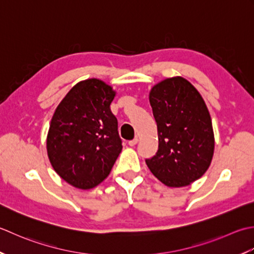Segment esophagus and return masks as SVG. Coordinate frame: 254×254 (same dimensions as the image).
<instances>
[{
	"instance_id": "obj_1",
	"label": "esophagus",
	"mask_w": 254,
	"mask_h": 254,
	"mask_svg": "<svg viewBox=\"0 0 254 254\" xmlns=\"http://www.w3.org/2000/svg\"><path fill=\"white\" fill-rule=\"evenodd\" d=\"M137 143H138V138H137V137H136V138H133L132 140H129V141H128V144H129V146H130V147L136 146Z\"/></svg>"
}]
</instances>
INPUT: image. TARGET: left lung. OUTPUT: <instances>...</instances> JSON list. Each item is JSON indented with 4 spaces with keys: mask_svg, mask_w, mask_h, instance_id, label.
<instances>
[{
    "mask_svg": "<svg viewBox=\"0 0 254 254\" xmlns=\"http://www.w3.org/2000/svg\"><path fill=\"white\" fill-rule=\"evenodd\" d=\"M157 122L159 147L146 159L150 171L170 188L198 180L214 154V131L207 106L198 91L181 76L154 85L149 95Z\"/></svg>",
    "mask_w": 254,
    "mask_h": 254,
    "instance_id": "1",
    "label": "left lung"
}]
</instances>
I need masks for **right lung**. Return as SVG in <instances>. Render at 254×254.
<instances>
[{"mask_svg": "<svg viewBox=\"0 0 254 254\" xmlns=\"http://www.w3.org/2000/svg\"><path fill=\"white\" fill-rule=\"evenodd\" d=\"M115 92L97 79L74 85L57 107L47 152L65 182L89 190L104 181L122 151L117 118L110 105Z\"/></svg>", "mask_w": 254, "mask_h": 254, "instance_id": "add662e5", "label": "right lung"}]
</instances>
